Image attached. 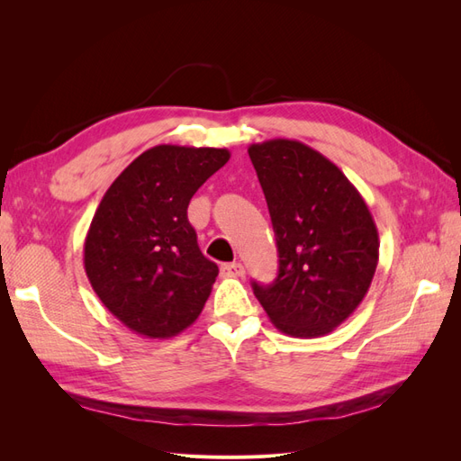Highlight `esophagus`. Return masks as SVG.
I'll list each match as a JSON object with an SVG mask.
<instances>
[{
  "label": "esophagus",
  "mask_w": 461,
  "mask_h": 461,
  "mask_svg": "<svg viewBox=\"0 0 461 461\" xmlns=\"http://www.w3.org/2000/svg\"><path fill=\"white\" fill-rule=\"evenodd\" d=\"M221 275L229 276V278H236L244 275V265L240 261H232V263H225L221 267Z\"/></svg>",
  "instance_id": "obj_1"
}]
</instances>
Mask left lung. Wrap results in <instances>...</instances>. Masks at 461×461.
<instances>
[{
    "label": "left lung",
    "instance_id": "left-lung-1",
    "mask_svg": "<svg viewBox=\"0 0 461 461\" xmlns=\"http://www.w3.org/2000/svg\"><path fill=\"white\" fill-rule=\"evenodd\" d=\"M267 200L278 276L252 283L271 323L288 337H325L366 298L379 232L366 200L323 153L288 138L248 148Z\"/></svg>",
    "mask_w": 461,
    "mask_h": 461
}]
</instances>
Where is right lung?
<instances>
[{
  "instance_id": "right-lung-1",
  "label": "right lung",
  "mask_w": 461,
  "mask_h": 461,
  "mask_svg": "<svg viewBox=\"0 0 461 461\" xmlns=\"http://www.w3.org/2000/svg\"><path fill=\"white\" fill-rule=\"evenodd\" d=\"M229 159L227 148L153 146L95 209L85 240L86 276L105 308L140 337H176L212 294L219 267L200 252L186 209Z\"/></svg>"
}]
</instances>
